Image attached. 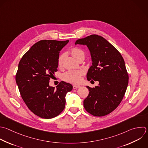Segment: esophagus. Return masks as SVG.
<instances>
[{
    "mask_svg": "<svg viewBox=\"0 0 148 148\" xmlns=\"http://www.w3.org/2000/svg\"><path fill=\"white\" fill-rule=\"evenodd\" d=\"M79 87H80V86L79 85H73V89H76V88H78Z\"/></svg>",
    "mask_w": 148,
    "mask_h": 148,
    "instance_id": "esophagus-1",
    "label": "esophagus"
}]
</instances>
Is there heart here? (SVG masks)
I'll list each match as a JSON object with an SVG mask.
<instances>
[{
    "instance_id": "1",
    "label": "heart",
    "mask_w": 148,
    "mask_h": 148,
    "mask_svg": "<svg viewBox=\"0 0 148 148\" xmlns=\"http://www.w3.org/2000/svg\"><path fill=\"white\" fill-rule=\"evenodd\" d=\"M71 53L72 55L76 59L78 60L82 57H84V51L80 48L78 47H73L71 50ZM64 54H62L60 55L58 58L57 64L58 66H61L64 58ZM84 74L83 71L81 70H77V71H68L67 72H65L62 75V79L64 80L71 83H78L81 80V77Z\"/></svg>"
}]
</instances>
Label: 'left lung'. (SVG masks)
I'll list each match as a JSON object with an SVG mask.
<instances>
[{
	"label": "left lung",
	"mask_w": 148,
	"mask_h": 148,
	"mask_svg": "<svg viewBox=\"0 0 148 148\" xmlns=\"http://www.w3.org/2000/svg\"><path fill=\"white\" fill-rule=\"evenodd\" d=\"M77 44L86 45L91 53L92 65L87 80L99 82L94 88L86 86L89 94L83 101L84 108L94 116L107 115L119 105L127 90L128 75L124 59L112 45L97 35L79 39Z\"/></svg>",
	"instance_id": "1"
}]
</instances>
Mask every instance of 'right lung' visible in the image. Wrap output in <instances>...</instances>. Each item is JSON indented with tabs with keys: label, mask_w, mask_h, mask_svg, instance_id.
Returning <instances> with one entry per match:
<instances>
[{
	"label": "right lung",
	"mask_w": 148,
	"mask_h": 148,
	"mask_svg": "<svg viewBox=\"0 0 148 148\" xmlns=\"http://www.w3.org/2000/svg\"><path fill=\"white\" fill-rule=\"evenodd\" d=\"M69 40H42L23 56L16 80L23 99L35 114L43 119L59 115L65 107V96L72 86L60 82L56 88L49 86L57 72L60 51Z\"/></svg>",
	"instance_id": "right-lung-1"
}]
</instances>
